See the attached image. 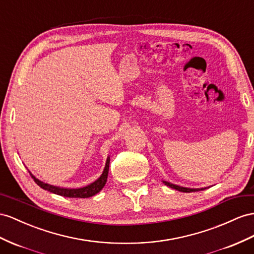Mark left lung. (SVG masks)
Returning a JSON list of instances; mask_svg holds the SVG:
<instances>
[{"mask_svg": "<svg viewBox=\"0 0 254 254\" xmlns=\"http://www.w3.org/2000/svg\"><path fill=\"white\" fill-rule=\"evenodd\" d=\"M163 184H164V185H166L167 187L172 188V189H175V190L180 191V192H186V193H189V192H195V191H201V190H205V189H207V188H201V189H190V188L180 187V186H177V185H174V184H171V183H167V181H164V180H163Z\"/></svg>", "mask_w": 254, "mask_h": 254, "instance_id": "1", "label": "left lung"}]
</instances>
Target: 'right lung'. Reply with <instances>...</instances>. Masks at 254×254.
Instances as JSON below:
<instances>
[{
  "mask_svg": "<svg viewBox=\"0 0 254 254\" xmlns=\"http://www.w3.org/2000/svg\"><path fill=\"white\" fill-rule=\"evenodd\" d=\"M109 161L110 158H107L106 164H105V168H104L103 174L100 176L99 179H96L94 183L90 184L86 187L82 188H78V189H69V188H61V187H56V186H51L48 184H45L43 181L38 180L35 176L30 173V175L32 176V178L34 179L35 183L40 186L42 189L47 190L51 193H55L58 195H61V196L64 197H78V198H87V197H91L95 195L96 193H99L104 186H105L106 181H107V176H108V171H109Z\"/></svg>",
  "mask_w": 254,
  "mask_h": 254,
  "instance_id": "add662e5",
  "label": "right lung"
}]
</instances>
